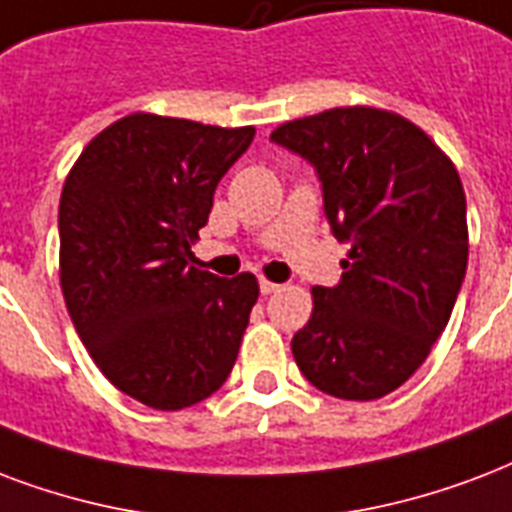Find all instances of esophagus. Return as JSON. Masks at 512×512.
<instances>
[{"label": "esophagus", "instance_id": "esophagus-1", "mask_svg": "<svg viewBox=\"0 0 512 512\" xmlns=\"http://www.w3.org/2000/svg\"><path fill=\"white\" fill-rule=\"evenodd\" d=\"M260 292L263 295H273V292H279V284L271 282V279H260Z\"/></svg>", "mask_w": 512, "mask_h": 512}]
</instances>
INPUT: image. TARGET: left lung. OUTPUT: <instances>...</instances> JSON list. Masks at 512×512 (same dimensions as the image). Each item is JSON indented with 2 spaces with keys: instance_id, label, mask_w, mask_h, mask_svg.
<instances>
[{
  "instance_id": "obj_1",
  "label": "left lung",
  "mask_w": 512,
  "mask_h": 512,
  "mask_svg": "<svg viewBox=\"0 0 512 512\" xmlns=\"http://www.w3.org/2000/svg\"><path fill=\"white\" fill-rule=\"evenodd\" d=\"M314 163L325 214L349 244L338 287H311L292 338L325 395L378 400L427 360L467 271V201L454 161L419 126L378 107H335L273 128Z\"/></svg>"
}]
</instances>
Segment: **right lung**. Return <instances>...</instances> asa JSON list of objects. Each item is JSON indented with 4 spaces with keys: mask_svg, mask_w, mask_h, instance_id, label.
<instances>
[{
    "mask_svg": "<svg viewBox=\"0 0 512 512\" xmlns=\"http://www.w3.org/2000/svg\"><path fill=\"white\" fill-rule=\"evenodd\" d=\"M255 128L134 112L85 144L58 204V276L74 330L112 384L155 411L217 392L260 287L193 260L217 182Z\"/></svg>",
    "mask_w": 512,
    "mask_h": 512,
    "instance_id": "right-lung-1",
    "label": "right lung"
}]
</instances>
